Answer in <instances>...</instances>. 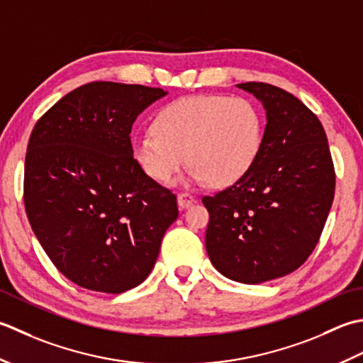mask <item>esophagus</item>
<instances>
[{"label":"esophagus","instance_id":"1","mask_svg":"<svg viewBox=\"0 0 363 363\" xmlns=\"http://www.w3.org/2000/svg\"><path fill=\"white\" fill-rule=\"evenodd\" d=\"M177 202H179L180 208H188V206L194 203V196H192L191 192H180V194L177 196Z\"/></svg>","mask_w":363,"mask_h":363}]
</instances>
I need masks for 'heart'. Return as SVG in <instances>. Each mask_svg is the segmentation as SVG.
I'll list each match as a JSON object with an SVG mask.
<instances>
[{"instance_id": "heart-1", "label": "heart", "mask_w": 363, "mask_h": 363, "mask_svg": "<svg viewBox=\"0 0 363 363\" xmlns=\"http://www.w3.org/2000/svg\"><path fill=\"white\" fill-rule=\"evenodd\" d=\"M263 143L262 114L252 101L225 95H194L169 103L152 133L131 140L136 164L158 183H169L184 161L188 180L227 186L246 174Z\"/></svg>"}]
</instances>
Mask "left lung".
Returning <instances> with one entry per match:
<instances>
[{
	"label": "left lung",
	"mask_w": 363,
	"mask_h": 363,
	"mask_svg": "<svg viewBox=\"0 0 363 363\" xmlns=\"http://www.w3.org/2000/svg\"><path fill=\"white\" fill-rule=\"evenodd\" d=\"M262 101L263 143L232 186L205 196L206 254L220 274L262 284L290 274L313 252L334 201L335 171L320 119L290 92L236 84Z\"/></svg>",
	"instance_id": "obj_1"
}]
</instances>
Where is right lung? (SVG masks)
Here are the masks:
<instances>
[{"instance_id": "1", "label": "right lung", "mask_w": 363, "mask_h": 363, "mask_svg": "<svg viewBox=\"0 0 363 363\" xmlns=\"http://www.w3.org/2000/svg\"><path fill=\"white\" fill-rule=\"evenodd\" d=\"M167 92L94 81L51 106L31 133L23 199L40 246L87 290L119 294L153 269L177 197L131 152L136 117Z\"/></svg>"}]
</instances>
